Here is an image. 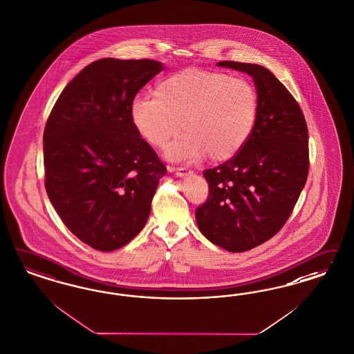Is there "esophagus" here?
Returning a JSON list of instances; mask_svg holds the SVG:
<instances>
[{
    "mask_svg": "<svg viewBox=\"0 0 354 354\" xmlns=\"http://www.w3.org/2000/svg\"><path fill=\"white\" fill-rule=\"evenodd\" d=\"M169 170L171 172H175L178 176H187V175H189L191 174V170H188V169H185V167H169Z\"/></svg>",
    "mask_w": 354,
    "mask_h": 354,
    "instance_id": "1",
    "label": "esophagus"
}]
</instances>
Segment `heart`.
<instances>
[{
  "label": "heart",
  "mask_w": 354,
  "mask_h": 354,
  "mask_svg": "<svg viewBox=\"0 0 354 354\" xmlns=\"http://www.w3.org/2000/svg\"><path fill=\"white\" fill-rule=\"evenodd\" d=\"M154 97H136L131 118L153 147L163 149L182 125L185 133L169 149L171 160L232 158L254 132L257 88L244 78L203 69H184L159 81Z\"/></svg>",
  "instance_id": "b5f03b06"
}]
</instances>
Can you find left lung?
<instances>
[{
	"label": "left lung",
	"mask_w": 354,
	"mask_h": 354,
	"mask_svg": "<svg viewBox=\"0 0 354 354\" xmlns=\"http://www.w3.org/2000/svg\"><path fill=\"white\" fill-rule=\"evenodd\" d=\"M217 65L254 78L259 113L245 145L204 171L209 195L196 209V222L212 243L244 252L274 236L290 217L308 175V131L298 102L267 68Z\"/></svg>",
	"instance_id": "8db88e82"
}]
</instances>
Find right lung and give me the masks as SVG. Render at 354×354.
Here are the masks:
<instances>
[{
    "label": "right lung",
    "instance_id": "right-lung-1",
    "mask_svg": "<svg viewBox=\"0 0 354 354\" xmlns=\"http://www.w3.org/2000/svg\"><path fill=\"white\" fill-rule=\"evenodd\" d=\"M163 71L154 60L100 59L65 86L43 136L46 191L65 226L110 252L147 223L166 166L131 118L136 94Z\"/></svg>",
    "mask_w": 354,
    "mask_h": 354
}]
</instances>
